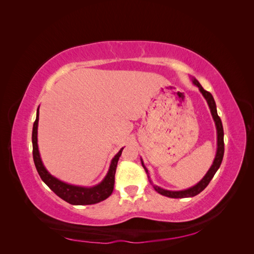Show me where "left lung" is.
Returning a JSON list of instances; mask_svg holds the SVG:
<instances>
[{
	"label": "left lung",
	"mask_w": 254,
	"mask_h": 254,
	"mask_svg": "<svg viewBox=\"0 0 254 254\" xmlns=\"http://www.w3.org/2000/svg\"><path fill=\"white\" fill-rule=\"evenodd\" d=\"M191 80H193V83L196 84V86L199 88V91L201 92L203 97L205 98V101L207 103V105H209L210 107V110H211V113H212V117H213V120L215 122V126H216V130H217V151H216V156H215V159L213 161V164L212 166L210 167V170L207 171V173L205 174V176L203 177V178L199 181L196 186L191 187L188 190H164V189H161L157 186H153V189H155L159 194L163 195V196H166V197H170V198H188V197H194L196 195H198L199 193H201V191L207 187V184L210 183V181L212 180V178L214 177L215 173L217 172V170L219 168L220 164H221V161H222V158H224V152H225V144H224V128H222V123H221V120L220 118L218 117L217 114V109H216V104H215V101L214 98L212 96V94L210 93V92L205 91L202 87L201 84L199 83V81L196 79V78H191ZM142 161V159H141ZM142 166L144 167L145 172L147 173V176H148V171L147 168L145 167L143 161H142ZM148 179H149V176H148ZM150 183H151V180L149 179Z\"/></svg>",
	"instance_id": "1"
}]
</instances>
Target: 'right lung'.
Wrapping results in <instances>:
<instances>
[{
  "mask_svg": "<svg viewBox=\"0 0 254 254\" xmlns=\"http://www.w3.org/2000/svg\"><path fill=\"white\" fill-rule=\"evenodd\" d=\"M38 122H39V108L37 110V117L34 123L33 127V157L35 166L37 168V172L39 174L42 181L47 184V186L55 193L58 197L64 199V201L74 204V205H86V204H94L97 202H101L105 199L108 198L113 191L114 188V176L115 171H117L118 161L122 155L123 148L114 156L111 161V164L109 167V171L107 173L104 180L97 184L95 187L92 188H84V187H77L72 186V184H67L65 182L60 181L59 179L55 178L52 176L47 168L44 167L42 160L40 158L39 149H38Z\"/></svg>",
  "mask_w": 254,
  "mask_h": 254,
  "instance_id": "add662e5",
  "label": "right lung"
}]
</instances>
